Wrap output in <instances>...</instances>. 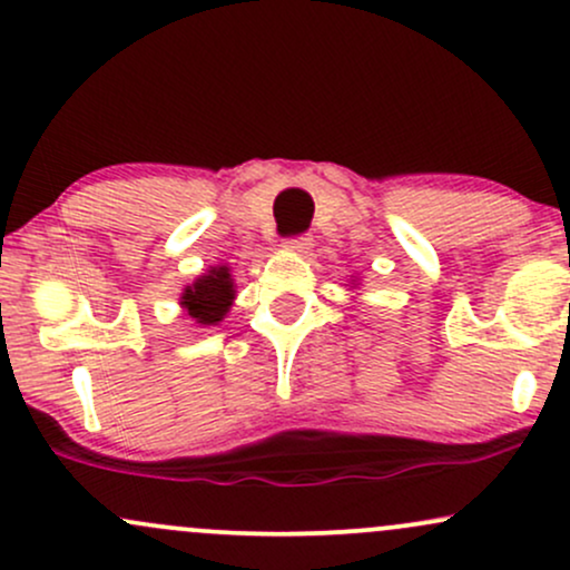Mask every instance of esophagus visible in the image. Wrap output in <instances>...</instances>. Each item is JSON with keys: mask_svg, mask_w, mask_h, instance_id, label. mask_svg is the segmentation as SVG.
Listing matches in <instances>:
<instances>
[{"mask_svg": "<svg viewBox=\"0 0 570 570\" xmlns=\"http://www.w3.org/2000/svg\"><path fill=\"white\" fill-rule=\"evenodd\" d=\"M286 248H289V252H294V254H311L313 238H311V235H299V238H292L289 244H286Z\"/></svg>", "mask_w": 570, "mask_h": 570, "instance_id": "1", "label": "esophagus"}]
</instances>
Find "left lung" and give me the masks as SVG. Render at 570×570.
I'll use <instances>...</instances> for the list:
<instances>
[{"mask_svg":"<svg viewBox=\"0 0 570 570\" xmlns=\"http://www.w3.org/2000/svg\"><path fill=\"white\" fill-rule=\"evenodd\" d=\"M348 284H351V289H356V286H358V278H356V276H351Z\"/></svg>","mask_w":570,"mask_h":570,"instance_id":"left-lung-1","label":"left lung"}]
</instances>
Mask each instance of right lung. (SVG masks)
Segmentation results:
<instances>
[{"label": "right lung", "mask_w": 570, "mask_h": 570, "mask_svg": "<svg viewBox=\"0 0 570 570\" xmlns=\"http://www.w3.org/2000/svg\"><path fill=\"white\" fill-rule=\"evenodd\" d=\"M235 303V278L230 265H212L193 284L185 286L179 305L198 326H214L230 313Z\"/></svg>", "instance_id": "obj_1"}]
</instances>
